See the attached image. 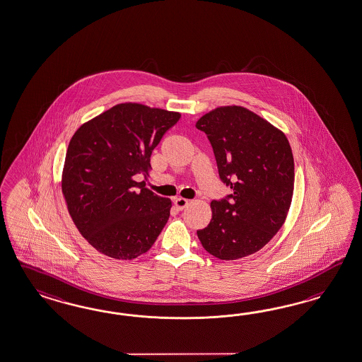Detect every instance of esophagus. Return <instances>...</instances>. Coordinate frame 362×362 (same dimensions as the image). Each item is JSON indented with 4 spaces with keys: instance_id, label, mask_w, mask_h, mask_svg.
<instances>
[{
    "instance_id": "obj_1",
    "label": "esophagus",
    "mask_w": 362,
    "mask_h": 362,
    "mask_svg": "<svg viewBox=\"0 0 362 362\" xmlns=\"http://www.w3.org/2000/svg\"><path fill=\"white\" fill-rule=\"evenodd\" d=\"M189 204H190V201L185 199V198H177V199H175V206H176L178 210H184Z\"/></svg>"
}]
</instances>
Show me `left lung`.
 Returning <instances> with one entry per match:
<instances>
[{
  "label": "left lung",
  "mask_w": 362,
  "mask_h": 362,
  "mask_svg": "<svg viewBox=\"0 0 362 362\" xmlns=\"http://www.w3.org/2000/svg\"><path fill=\"white\" fill-rule=\"evenodd\" d=\"M213 147L219 177L231 194L211 202L213 218L197 231L219 259L261 250L286 219L294 190V158L284 132L241 106L218 107L195 123Z\"/></svg>",
  "instance_id": "left-lung-1"
}]
</instances>
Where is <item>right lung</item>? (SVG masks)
I'll list each match as a JSON object with an SVG mask.
<instances>
[{
	"instance_id": "right-lung-1",
	"label": "right lung",
	"mask_w": 362,
	"mask_h": 362,
	"mask_svg": "<svg viewBox=\"0 0 362 362\" xmlns=\"http://www.w3.org/2000/svg\"><path fill=\"white\" fill-rule=\"evenodd\" d=\"M180 118V112L121 103L74 132L62 189L76 227L98 252L136 259L163 231L170 199L153 194L134 176H147L152 151Z\"/></svg>"
}]
</instances>
